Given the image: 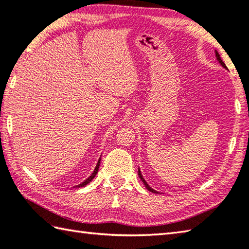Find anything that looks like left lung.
<instances>
[{
    "label": "left lung",
    "instance_id": "1",
    "mask_svg": "<svg viewBox=\"0 0 249 249\" xmlns=\"http://www.w3.org/2000/svg\"><path fill=\"white\" fill-rule=\"evenodd\" d=\"M215 56H217V59L219 60V63L222 65V67H224V68H227V66H226V64H224V63L222 62V59H221V57H220V55H219V53H218V52H217V51H215ZM138 173H139V177H140V179H141V180H142V182L144 183V185H145V187H146V189H147V190H148L149 192H152V193H157V192H156V191H155V190H153V189H152V187H151V186H149V185L147 184V182L144 180V178H143V176H142V173H141V171H140V169H139V171H138Z\"/></svg>",
    "mask_w": 249,
    "mask_h": 249
}]
</instances>
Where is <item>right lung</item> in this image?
Segmentation results:
<instances>
[{
  "label": "right lung",
  "instance_id": "1",
  "mask_svg": "<svg viewBox=\"0 0 249 249\" xmlns=\"http://www.w3.org/2000/svg\"><path fill=\"white\" fill-rule=\"evenodd\" d=\"M100 163H101V158L98 159V161H97V163H96V167H95V169H94V171H93V173L92 175L88 178V179L84 181V182H82L81 184H79V185H77L76 187H81V186H84V185H87L88 183H90L93 179H94V177L96 176V173H97V171H98V168H100Z\"/></svg>",
  "mask_w": 249,
  "mask_h": 249
}]
</instances>
